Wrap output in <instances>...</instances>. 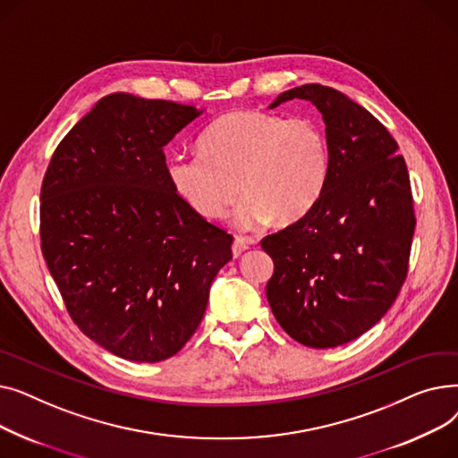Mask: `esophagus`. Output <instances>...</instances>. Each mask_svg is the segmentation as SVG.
<instances>
[{"label": "esophagus", "mask_w": 458, "mask_h": 458, "mask_svg": "<svg viewBox=\"0 0 458 458\" xmlns=\"http://www.w3.org/2000/svg\"><path fill=\"white\" fill-rule=\"evenodd\" d=\"M247 249H249V239H245V237H235L233 239V243H232L233 258H239Z\"/></svg>", "instance_id": "34e87169"}]
</instances>
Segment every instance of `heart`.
Instances as JSON below:
<instances>
[{
	"label": "heart",
	"instance_id": "1",
	"mask_svg": "<svg viewBox=\"0 0 458 458\" xmlns=\"http://www.w3.org/2000/svg\"><path fill=\"white\" fill-rule=\"evenodd\" d=\"M200 154H174L166 176L197 215L219 221L237 195L233 225L290 226L314 208L330 176V142L316 118L284 120L261 111L216 118L199 139Z\"/></svg>",
	"mask_w": 458,
	"mask_h": 458
}]
</instances>
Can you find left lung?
<instances>
[{"label":"left lung","instance_id":"left-lung-1","mask_svg":"<svg viewBox=\"0 0 458 458\" xmlns=\"http://www.w3.org/2000/svg\"><path fill=\"white\" fill-rule=\"evenodd\" d=\"M311 102L330 142V176L301 221L261 239L275 263L273 316L306 347L356 340L386 314L408 271L416 216L406 163L390 131L349 96L319 83L269 106Z\"/></svg>","mask_w":458,"mask_h":458}]
</instances>
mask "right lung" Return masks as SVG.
<instances>
[{
	"mask_svg": "<svg viewBox=\"0 0 458 458\" xmlns=\"http://www.w3.org/2000/svg\"><path fill=\"white\" fill-rule=\"evenodd\" d=\"M192 106L114 92L55 148L40 189V247L68 314L106 351L161 362L199 328L232 235L192 211L163 147Z\"/></svg>",
	"mask_w": 458,
	"mask_h": 458,
	"instance_id": "add662e5",
	"label": "right lung"
}]
</instances>
